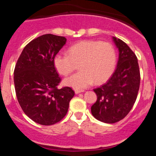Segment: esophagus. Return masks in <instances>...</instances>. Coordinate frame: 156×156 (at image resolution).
I'll list each match as a JSON object with an SVG mask.
<instances>
[{
    "mask_svg": "<svg viewBox=\"0 0 156 156\" xmlns=\"http://www.w3.org/2000/svg\"><path fill=\"white\" fill-rule=\"evenodd\" d=\"M84 90H79V89H75V93L76 94H80L81 93V92H83Z\"/></svg>",
    "mask_w": 156,
    "mask_h": 156,
    "instance_id": "1",
    "label": "esophagus"
}]
</instances>
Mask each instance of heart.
Returning a JSON list of instances; mask_svg holds the SVG:
<instances>
[{
	"label": "heart",
	"instance_id": "b5f03b06",
	"mask_svg": "<svg viewBox=\"0 0 156 156\" xmlns=\"http://www.w3.org/2000/svg\"><path fill=\"white\" fill-rule=\"evenodd\" d=\"M67 54H58L54 58L56 70L69 75L79 64L80 71L66 78L65 85L83 89L94 82L100 83L109 78L116 64V51L111 43L84 41L70 47Z\"/></svg>",
	"mask_w": 156,
	"mask_h": 156
}]
</instances>
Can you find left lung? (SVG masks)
<instances>
[{
    "label": "left lung",
    "mask_w": 156,
    "mask_h": 156,
    "mask_svg": "<svg viewBox=\"0 0 156 156\" xmlns=\"http://www.w3.org/2000/svg\"><path fill=\"white\" fill-rule=\"evenodd\" d=\"M119 49V61L112 75L101 86L94 89L97 101L91 106L94 118L115 123L126 116L138 94L140 75L137 58L126 43L113 37Z\"/></svg>",
    "instance_id": "obj_1"
}]
</instances>
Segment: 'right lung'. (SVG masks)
Wrapping results in <instances>:
<instances>
[{"label": "right lung", "mask_w": 156, "mask_h": 156, "mask_svg": "<svg viewBox=\"0 0 156 156\" xmlns=\"http://www.w3.org/2000/svg\"><path fill=\"white\" fill-rule=\"evenodd\" d=\"M66 37L44 34L25 47L14 70L16 97L24 113L41 125L61 121L75 93L69 87L58 89L61 78L54 58L66 44Z\"/></svg>", "instance_id": "1"}]
</instances>
